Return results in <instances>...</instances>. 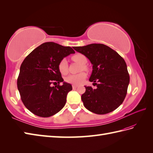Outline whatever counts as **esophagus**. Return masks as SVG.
Segmentation results:
<instances>
[{
    "label": "esophagus",
    "instance_id": "obj_1",
    "mask_svg": "<svg viewBox=\"0 0 153 153\" xmlns=\"http://www.w3.org/2000/svg\"><path fill=\"white\" fill-rule=\"evenodd\" d=\"M72 87H73V89H75V88H76L78 87V86L77 85H74V84H73V85L72 86Z\"/></svg>",
    "mask_w": 153,
    "mask_h": 153
}]
</instances>
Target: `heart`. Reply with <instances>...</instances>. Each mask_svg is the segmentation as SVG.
I'll return each mask as SVG.
<instances>
[{"label": "heart", "mask_w": 153, "mask_h": 153, "mask_svg": "<svg viewBox=\"0 0 153 153\" xmlns=\"http://www.w3.org/2000/svg\"><path fill=\"white\" fill-rule=\"evenodd\" d=\"M72 59L78 63L82 65V69H86L85 64L87 63V58L85 56L81 53H76L72 56ZM58 69L62 74H66L68 72V64L65 59H63L59 62L58 64ZM86 77V74L84 72L76 74H70L66 77L65 81L68 83L74 84V85H79L84 82Z\"/></svg>", "instance_id": "heart-1"}]
</instances>
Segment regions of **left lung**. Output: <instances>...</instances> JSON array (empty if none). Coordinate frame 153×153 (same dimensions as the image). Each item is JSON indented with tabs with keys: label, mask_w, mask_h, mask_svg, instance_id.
<instances>
[{
	"label": "left lung",
	"mask_w": 153,
	"mask_h": 153,
	"mask_svg": "<svg viewBox=\"0 0 153 153\" xmlns=\"http://www.w3.org/2000/svg\"><path fill=\"white\" fill-rule=\"evenodd\" d=\"M73 48L85 56L93 65L89 80L97 88L85 86V93L81 96L84 107L97 114L114 111L124 101L130 82L124 59L116 51L103 44Z\"/></svg>",
	"instance_id": "8db88e82"
}]
</instances>
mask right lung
<instances>
[{
	"label": "right lung",
	"mask_w": 153,
	"mask_h": 153,
	"mask_svg": "<svg viewBox=\"0 0 153 153\" xmlns=\"http://www.w3.org/2000/svg\"><path fill=\"white\" fill-rule=\"evenodd\" d=\"M71 53H74L71 47L48 42L37 47L23 60L17 85L22 102L34 114L49 117L65 106L72 86L63 82L58 64ZM57 83L56 87L51 86Z\"/></svg>",
	"instance_id": "1"
}]
</instances>
